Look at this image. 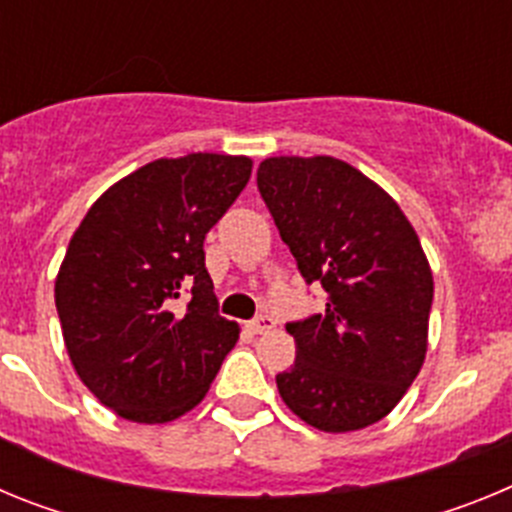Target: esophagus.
<instances>
[{
  "mask_svg": "<svg viewBox=\"0 0 512 512\" xmlns=\"http://www.w3.org/2000/svg\"><path fill=\"white\" fill-rule=\"evenodd\" d=\"M274 325H277V323H274V318H271V315H259V318H253L251 323H248V330L259 336V333H269Z\"/></svg>",
  "mask_w": 512,
  "mask_h": 512,
  "instance_id": "esophagus-1",
  "label": "esophagus"
}]
</instances>
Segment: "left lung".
Returning <instances> with one entry per match:
<instances>
[{
    "label": "left lung",
    "instance_id": "left-lung-1",
    "mask_svg": "<svg viewBox=\"0 0 512 512\" xmlns=\"http://www.w3.org/2000/svg\"><path fill=\"white\" fill-rule=\"evenodd\" d=\"M256 184L325 310L287 323L297 359L277 387L297 418L325 433L392 413L428 351L433 274L390 194L333 156H274Z\"/></svg>",
    "mask_w": 512,
    "mask_h": 512
}]
</instances>
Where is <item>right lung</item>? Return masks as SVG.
Masks as SVG:
<instances>
[{"mask_svg":"<svg viewBox=\"0 0 512 512\" xmlns=\"http://www.w3.org/2000/svg\"><path fill=\"white\" fill-rule=\"evenodd\" d=\"M251 166L223 153L158 158L112 184L71 235L56 277L63 343L81 382L120 418L189 413L238 341V323L217 312L202 243Z\"/></svg>","mask_w":512,"mask_h":512,"instance_id":"obj_1","label":"right lung"}]
</instances>
